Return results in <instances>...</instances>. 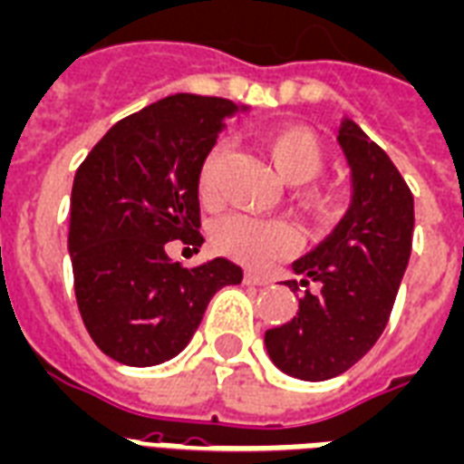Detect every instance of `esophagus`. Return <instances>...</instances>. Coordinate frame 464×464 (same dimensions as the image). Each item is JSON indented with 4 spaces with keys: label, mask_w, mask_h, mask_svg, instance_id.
Listing matches in <instances>:
<instances>
[{
    "label": "esophagus",
    "mask_w": 464,
    "mask_h": 464,
    "mask_svg": "<svg viewBox=\"0 0 464 464\" xmlns=\"http://www.w3.org/2000/svg\"><path fill=\"white\" fill-rule=\"evenodd\" d=\"M245 284L246 285H266V284H269V281H266V278H264V276H259V274H252V271H246V274H245Z\"/></svg>",
    "instance_id": "esophagus-1"
}]
</instances>
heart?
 Masks as SVG:
<instances>
[{
    "label": "heart",
    "mask_w": 464,
    "mask_h": 464,
    "mask_svg": "<svg viewBox=\"0 0 464 464\" xmlns=\"http://www.w3.org/2000/svg\"><path fill=\"white\" fill-rule=\"evenodd\" d=\"M261 153L269 159L276 176L288 186H303L318 179L325 169V146L305 127H278L264 131L259 137ZM222 149L215 146L200 163L198 170V193L203 200H210L215 190ZM295 203L303 215L313 222L327 225L340 215L343 200L335 188L303 186L295 190ZM212 246L229 259L246 266H264L271 259L285 254L294 245V232L278 219H259L249 215H227L212 225Z\"/></svg>",
    "instance_id": "heart-1"
}]
</instances>
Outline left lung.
<instances>
[{
	"mask_svg": "<svg viewBox=\"0 0 464 464\" xmlns=\"http://www.w3.org/2000/svg\"><path fill=\"white\" fill-rule=\"evenodd\" d=\"M337 144L352 170V203L315 249L295 259L301 285L318 294L298 298V313L271 327L264 344L284 374L325 382L367 354L384 333L413 237V195L382 146L352 120H343ZM298 291V281H291Z\"/></svg>",
	"mask_w": 464,
	"mask_h": 464,
	"instance_id": "obj_1",
	"label": "left lung"
}]
</instances>
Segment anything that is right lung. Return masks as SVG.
Wrapping results in <instances>:
<instances>
[{
	"label": "right lung",
	"instance_id": "1",
	"mask_svg": "<svg viewBox=\"0 0 464 464\" xmlns=\"http://www.w3.org/2000/svg\"><path fill=\"white\" fill-rule=\"evenodd\" d=\"M246 112L222 97H163L117 121L80 163L71 193L75 298L100 350L153 367L186 350L208 303L242 269L225 256L186 269L166 254L203 245L198 170L225 121Z\"/></svg>",
	"mask_w": 464,
	"mask_h": 464
}]
</instances>
